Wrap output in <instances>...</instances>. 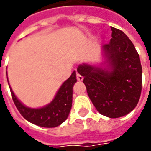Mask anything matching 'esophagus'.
<instances>
[{"label": "esophagus", "mask_w": 151, "mask_h": 151, "mask_svg": "<svg viewBox=\"0 0 151 151\" xmlns=\"http://www.w3.org/2000/svg\"><path fill=\"white\" fill-rule=\"evenodd\" d=\"M76 79H77L78 81H83V76H81L79 73H77V74H76Z\"/></svg>", "instance_id": "34e87169"}]
</instances>
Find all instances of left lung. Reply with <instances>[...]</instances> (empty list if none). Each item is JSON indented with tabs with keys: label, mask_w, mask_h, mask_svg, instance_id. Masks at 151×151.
Returning <instances> with one entry per match:
<instances>
[{
	"label": "left lung",
	"mask_w": 151,
	"mask_h": 151,
	"mask_svg": "<svg viewBox=\"0 0 151 151\" xmlns=\"http://www.w3.org/2000/svg\"><path fill=\"white\" fill-rule=\"evenodd\" d=\"M112 38L102 46L109 69L80 65L91 101L99 113L120 118L136 107L142 90V67L134 45L124 32L111 27Z\"/></svg>",
	"instance_id": "8db88e82"
}]
</instances>
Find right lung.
Returning a JSON list of instances; mask_svg holds the SVG:
<instances>
[{
	"instance_id": "obj_1",
	"label": "right lung",
	"mask_w": 151,
	"mask_h": 151,
	"mask_svg": "<svg viewBox=\"0 0 151 151\" xmlns=\"http://www.w3.org/2000/svg\"><path fill=\"white\" fill-rule=\"evenodd\" d=\"M76 82V71L62 84L54 100L41 108H30L21 102L10 87L14 104L22 116L32 123L44 128H55L65 122L72 106L73 86ZM9 84V83H8Z\"/></svg>"
}]
</instances>
